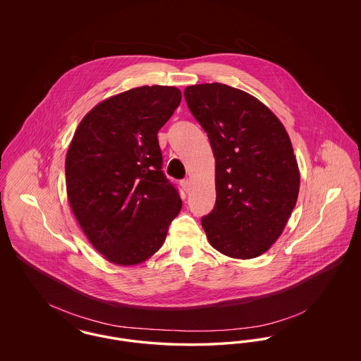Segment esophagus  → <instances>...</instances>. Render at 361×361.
<instances>
[{
  "label": "esophagus",
  "instance_id": "34e87169",
  "mask_svg": "<svg viewBox=\"0 0 361 361\" xmlns=\"http://www.w3.org/2000/svg\"><path fill=\"white\" fill-rule=\"evenodd\" d=\"M181 187L188 193L189 190H190V181H189L188 178H185V180L181 181Z\"/></svg>",
  "mask_w": 361,
  "mask_h": 361
}]
</instances>
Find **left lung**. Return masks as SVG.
<instances>
[{"instance_id": "left-lung-1", "label": "left lung", "mask_w": 361, "mask_h": 361, "mask_svg": "<svg viewBox=\"0 0 361 361\" xmlns=\"http://www.w3.org/2000/svg\"><path fill=\"white\" fill-rule=\"evenodd\" d=\"M184 97L215 157L216 202L202 218L207 238L228 257H258L280 237L298 200L290 137L268 106L240 89L200 84L187 86Z\"/></svg>"}]
</instances>
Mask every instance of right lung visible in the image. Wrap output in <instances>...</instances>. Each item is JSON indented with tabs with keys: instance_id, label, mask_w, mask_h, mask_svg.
<instances>
[{
	"instance_id": "1",
	"label": "right lung",
	"mask_w": 361,
	"mask_h": 361,
	"mask_svg": "<svg viewBox=\"0 0 361 361\" xmlns=\"http://www.w3.org/2000/svg\"><path fill=\"white\" fill-rule=\"evenodd\" d=\"M180 102L174 86L130 89L86 114L70 143V207L93 247L114 264L152 257L181 209L157 137Z\"/></svg>"
}]
</instances>
